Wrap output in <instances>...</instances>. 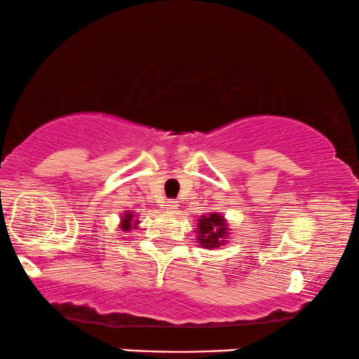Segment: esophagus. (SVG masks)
Wrapping results in <instances>:
<instances>
[{
  "mask_svg": "<svg viewBox=\"0 0 359 359\" xmlns=\"http://www.w3.org/2000/svg\"><path fill=\"white\" fill-rule=\"evenodd\" d=\"M177 207H179V202L169 201V202H167V205H165V210H167V213H174Z\"/></svg>",
  "mask_w": 359,
  "mask_h": 359,
  "instance_id": "obj_1",
  "label": "esophagus"
}]
</instances>
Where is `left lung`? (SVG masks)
Here are the masks:
<instances>
[{"mask_svg": "<svg viewBox=\"0 0 359 359\" xmlns=\"http://www.w3.org/2000/svg\"><path fill=\"white\" fill-rule=\"evenodd\" d=\"M197 240L203 248H215L224 245L226 240V224L224 215L212 212L208 215H202L197 225Z\"/></svg>", "mask_w": 359, "mask_h": 359, "instance_id": "left-lung-1", "label": "left lung"}]
</instances>
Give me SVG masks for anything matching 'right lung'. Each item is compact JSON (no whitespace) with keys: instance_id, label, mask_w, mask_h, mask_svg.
Wrapping results in <instances>:
<instances>
[{"instance_id":"add662e5","label":"right lung","mask_w":359,"mask_h":359,"mask_svg":"<svg viewBox=\"0 0 359 359\" xmlns=\"http://www.w3.org/2000/svg\"><path fill=\"white\" fill-rule=\"evenodd\" d=\"M139 224V220L134 219V213L133 212H126L124 217H122V222H121V229L126 230V232H129L130 229H135V225Z\"/></svg>"}]
</instances>
